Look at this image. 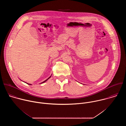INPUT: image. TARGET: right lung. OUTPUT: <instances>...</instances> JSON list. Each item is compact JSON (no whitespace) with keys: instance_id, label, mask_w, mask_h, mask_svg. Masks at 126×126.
Segmentation results:
<instances>
[{"instance_id":"obj_1","label":"right lung","mask_w":126,"mask_h":126,"mask_svg":"<svg viewBox=\"0 0 126 126\" xmlns=\"http://www.w3.org/2000/svg\"><path fill=\"white\" fill-rule=\"evenodd\" d=\"M51 76H50V77H49V78H48V79H46V80H45V81H43V82H42V83H40V84H42V83H44V82H46V81H47V80H48V79H49V78H50V77H51ZM27 83V84H28V85H32V84H28V83Z\"/></svg>"}]
</instances>
